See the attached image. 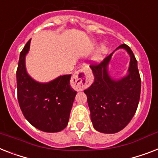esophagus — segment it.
<instances>
[{
    "label": "esophagus",
    "mask_w": 158,
    "mask_h": 158,
    "mask_svg": "<svg viewBox=\"0 0 158 158\" xmlns=\"http://www.w3.org/2000/svg\"><path fill=\"white\" fill-rule=\"evenodd\" d=\"M87 72H88L87 68H82L80 70H77L74 74L72 77V83L73 87L75 89L80 91L87 85V83H88Z\"/></svg>",
    "instance_id": "esophagus-1"
}]
</instances>
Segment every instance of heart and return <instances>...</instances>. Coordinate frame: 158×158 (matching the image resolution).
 Wrapping results in <instances>:
<instances>
[{
	"mask_svg": "<svg viewBox=\"0 0 158 158\" xmlns=\"http://www.w3.org/2000/svg\"><path fill=\"white\" fill-rule=\"evenodd\" d=\"M105 50H106L105 46L101 45V48H100L99 52H98V54L96 56V61H100V60H101V57H102V53L105 52Z\"/></svg>",
	"mask_w": 158,
	"mask_h": 158,
	"instance_id": "obj_1",
	"label": "heart"
}]
</instances>
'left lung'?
<instances>
[{
  "label": "left lung",
  "mask_w": 158,
  "mask_h": 158,
  "mask_svg": "<svg viewBox=\"0 0 158 158\" xmlns=\"http://www.w3.org/2000/svg\"><path fill=\"white\" fill-rule=\"evenodd\" d=\"M119 48L130 55L128 75L120 80L112 79L108 75V66L114 51L100 64L91 65L94 82L84 90L93 127L106 134L118 132L130 123L140 97L141 80L136 59L129 46L123 44L115 50Z\"/></svg>",
  "instance_id": "obj_1"
}]
</instances>
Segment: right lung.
<instances>
[{
	"label": "right lung",
	"instance_id": "1",
	"mask_svg": "<svg viewBox=\"0 0 158 158\" xmlns=\"http://www.w3.org/2000/svg\"><path fill=\"white\" fill-rule=\"evenodd\" d=\"M31 40L19 56L17 69L18 100L26 119L44 132H58L66 128L76 91L70 86L71 75L57 77L48 83H39L28 75L25 57Z\"/></svg>",
	"mask_w": 158,
	"mask_h": 158
}]
</instances>
